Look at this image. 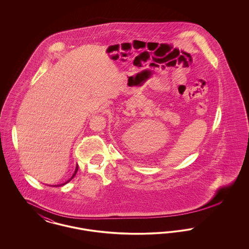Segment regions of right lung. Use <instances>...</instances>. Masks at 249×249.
<instances>
[{"label":"right lung","instance_id":"1","mask_svg":"<svg viewBox=\"0 0 249 249\" xmlns=\"http://www.w3.org/2000/svg\"><path fill=\"white\" fill-rule=\"evenodd\" d=\"M77 170H78V167L76 166V168H75V171H74V173H73V175L71 176V178L67 181V182H65V183H63V184H60V185H57V186H53V187H60V186H63V185H65V184H67L69 181H71V179L74 178V176L76 175V173H77Z\"/></svg>","mask_w":249,"mask_h":249}]
</instances>
